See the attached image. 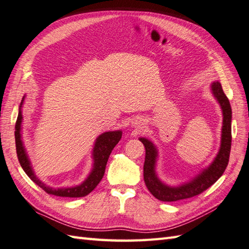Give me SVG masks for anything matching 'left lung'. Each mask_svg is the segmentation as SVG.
Segmentation results:
<instances>
[{"instance_id":"left-lung-1","label":"left lung","mask_w":249,"mask_h":249,"mask_svg":"<svg viewBox=\"0 0 249 249\" xmlns=\"http://www.w3.org/2000/svg\"><path fill=\"white\" fill-rule=\"evenodd\" d=\"M212 90L223 111L220 150L213 162L189 183L183 184L178 187H171L165 185L159 180L156 175V161L158 157L156 146L148 139L140 138V141L143 143L145 147L144 181L146 187L158 200L163 202H174L200 195L218 181L227 167L231 148V107L219 82L213 83Z\"/></svg>"}]
</instances>
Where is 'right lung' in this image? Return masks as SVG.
<instances>
[{"label":"right lung","mask_w":249,"mask_h":249,"mask_svg":"<svg viewBox=\"0 0 249 249\" xmlns=\"http://www.w3.org/2000/svg\"><path fill=\"white\" fill-rule=\"evenodd\" d=\"M23 101H24V98L21 102L20 110H18V119L16 122V131H15L17 155H18V162H20L23 170L26 173V175L30 178V179L36 184V185H39L44 191H46V193L49 195L56 196L81 197L90 194L91 191L97 187V185L102 180V178H103L108 158H109L112 149L114 148V146L119 143L121 138H122V131L121 130L107 131V132L102 133V135L99 136L98 139L95 140V144L92 151L93 167L87 179L83 182L81 185L69 187V188H56V189L52 188L49 186H46L45 184L37 179L36 176L35 175L33 167H31L30 165L28 156L26 154V150H25L23 142L21 140V124H22V119H23L21 107L23 104Z\"/></svg>","instance_id":"obj_1"}]
</instances>
